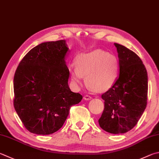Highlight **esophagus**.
Wrapping results in <instances>:
<instances>
[{
  "label": "esophagus",
  "mask_w": 159,
  "mask_h": 159,
  "mask_svg": "<svg viewBox=\"0 0 159 159\" xmlns=\"http://www.w3.org/2000/svg\"><path fill=\"white\" fill-rule=\"evenodd\" d=\"M83 99L85 100H90L92 99V97L89 96V95H85L84 97H83Z\"/></svg>",
  "instance_id": "esophagus-1"
}]
</instances>
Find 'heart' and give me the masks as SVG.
<instances>
[{
  "instance_id": "b5f03b06",
  "label": "heart",
  "mask_w": 159,
  "mask_h": 159,
  "mask_svg": "<svg viewBox=\"0 0 159 159\" xmlns=\"http://www.w3.org/2000/svg\"><path fill=\"white\" fill-rule=\"evenodd\" d=\"M71 79L77 85L85 82L97 92L112 88L119 76L120 63L116 56L102 50H94L77 57L70 67Z\"/></svg>"
}]
</instances>
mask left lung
<instances>
[{
	"instance_id": "obj_1",
	"label": "left lung",
	"mask_w": 159,
	"mask_h": 159,
	"mask_svg": "<svg viewBox=\"0 0 159 159\" xmlns=\"http://www.w3.org/2000/svg\"><path fill=\"white\" fill-rule=\"evenodd\" d=\"M120 63L115 84L102 95L104 110L100 127L113 134H125L137 125L147 106L148 78L145 65L134 51L115 43Z\"/></svg>"
}]
</instances>
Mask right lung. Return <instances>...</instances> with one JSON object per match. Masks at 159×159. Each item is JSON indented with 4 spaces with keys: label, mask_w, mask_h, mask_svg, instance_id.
Listing matches in <instances>:
<instances>
[{
    "label": "right lung",
    "mask_w": 159,
    "mask_h": 159,
    "mask_svg": "<svg viewBox=\"0 0 159 159\" xmlns=\"http://www.w3.org/2000/svg\"><path fill=\"white\" fill-rule=\"evenodd\" d=\"M65 40L42 43L20 62L14 77V106L30 133L49 135L62 127L71 106L82 100L68 85Z\"/></svg>",
    "instance_id": "right-lung-1"
}]
</instances>
